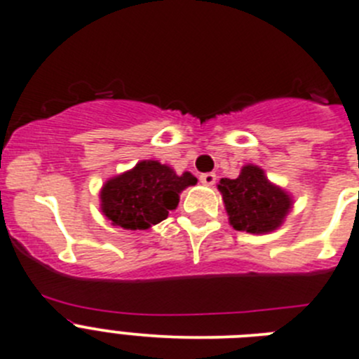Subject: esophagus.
Here are the masks:
<instances>
[{"instance_id":"esophagus-1","label":"esophagus","mask_w":359,"mask_h":359,"mask_svg":"<svg viewBox=\"0 0 359 359\" xmlns=\"http://www.w3.org/2000/svg\"><path fill=\"white\" fill-rule=\"evenodd\" d=\"M215 180H217V177H215V173H212V172L201 173L200 175V182L205 184V186H214Z\"/></svg>"}]
</instances>
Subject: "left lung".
<instances>
[{
  "instance_id": "left-lung-1",
  "label": "left lung",
  "mask_w": 359,
  "mask_h": 359,
  "mask_svg": "<svg viewBox=\"0 0 359 359\" xmlns=\"http://www.w3.org/2000/svg\"><path fill=\"white\" fill-rule=\"evenodd\" d=\"M229 224L238 231L268 233L279 228L291 210L290 194L266 179L256 165H245L236 179H221Z\"/></svg>"
}]
</instances>
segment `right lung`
Returning a JSON list of instances; mask_svg holds the SVG:
<instances>
[{"label":"right lung","instance_id":"right-lung-1","mask_svg":"<svg viewBox=\"0 0 359 359\" xmlns=\"http://www.w3.org/2000/svg\"><path fill=\"white\" fill-rule=\"evenodd\" d=\"M196 182L189 172L177 175L158 161H140L130 172L107 180L100 193L102 212L114 226L147 229L168 217L179 205V194Z\"/></svg>","mask_w":359,"mask_h":359}]
</instances>
